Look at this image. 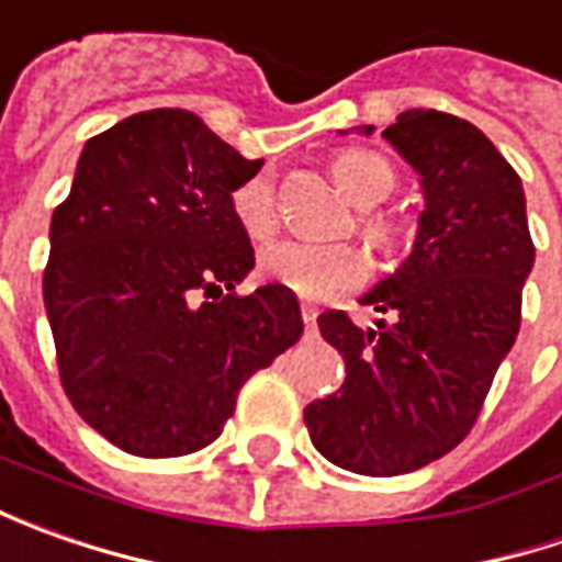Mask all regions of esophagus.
<instances>
[{
	"mask_svg": "<svg viewBox=\"0 0 562 562\" xmlns=\"http://www.w3.org/2000/svg\"><path fill=\"white\" fill-rule=\"evenodd\" d=\"M303 325H306V331H315V322H318V310L315 306H310V303H303Z\"/></svg>",
	"mask_w": 562,
	"mask_h": 562,
	"instance_id": "obj_1",
	"label": "esophagus"
}]
</instances>
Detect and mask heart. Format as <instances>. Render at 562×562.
I'll list each match as a JSON object with an SVG mask.
<instances>
[{"label": "heart", "mask_w": 562, "mask_h": 562, "mask_svg": "<svg viewBox=\"0 0 562 562\" xmlns=\"http://www.w3.org/2000/svg\"><path fill=\"white\" fill-rule=\"evenodd\" d=\"M337 187L359 205H372L384 200L394 187V168L378 153L369 149H344L331 165ZM231 212L237 225L252 240H266L278 227V196L274 178L269 171H256L247 181L234 187ZM366 234L375 244L391 240V225L372 218L366 222ZM259 274L281 284L306 300H331L337 293L353 291L366 278V259L350 244H306V240H281L259 252Z\"/></svg>", "instance_id": "b5f03b06"}]
</instances>
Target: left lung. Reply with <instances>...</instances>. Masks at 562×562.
<instances>
[{"label":"left lung","mask_w":562,"mask_h":562,"mask_svg":"<svg viewBox=\"0 0 562 562\" xmlns=\"http://www.w3.org/2000/svg\"><path fill=\"white\" fill-rule=\"evenodd\" d=\"M381 137L422 187L409 256L359 300L394 318L318 315L347 378L303 409L315 450L359 475L416 472L463 441L519 335L535 266L522 181L475 124L409 109Z\"/></svg>","instance_id":"8db88e82"}]
</instances>
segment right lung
I'll list each match as a JSON object with an SVG mask.
<instances>
[{
    "instance_id": "obj_1",
    "label": "right lung",
    "mask_w": 562,
    "mask_h": 562,
    "mask_svg": "<svg viewBox=\"0 0 562 562\" xmlns=\"http://www.w3.org/2000/svg\"><path fill=\"white\" fill-rule=\"evenodd\" d=\"M259 168L193 112L153 109L83 143L53 212L58 375L80 419L134 457L215 441L244 381L303 335L293 291L234 293L256 259L231 193Z\"/></svg>"
}]
</instances>
